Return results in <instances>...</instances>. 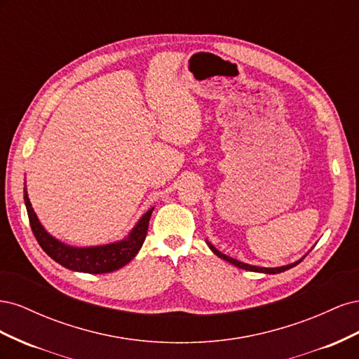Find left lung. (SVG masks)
I'll return each instance as SVG.
<instances>
[{
  "instance_id": "left-lung-1",
  "label": "left lung",
  "mask_w": 359,
  "mask_h": 359,
  "mask_svg": "<svg viewBox=\"0 0 359 359\" xmlns=\"http://www.w3.org/2000/svg\"><path fill=\"white\" fill-rule=\"evenodd\" d=\"M208 245H210V248L212 250V252L219 256V257H222V259H224V260H227V262L229 264H232V265H235V266H238V268H243V269H247V271H255V273H265V274H278V273H283V271H286V269H290V268H293L295 265H298L302 259H299L298 262H295V264H290V265H286V266H278V268H260V266H253V265H248V264H244V262H240V260H236V259H232V257H229V256H226V255H223L222 252H219V250H217L212 244H210L208 243Z\"/></svg>"
}]
</instances>
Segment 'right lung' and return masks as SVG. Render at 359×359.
I'll return each mask as SVG.
<instances>
[{"label":"right lung","mask_w":359,"mask_h":359,"mask_svg":"<svg viewBox=\"0 0 359 359\" xmlns=\"http://www.w3.org/2000/svg\"><path fill=\"white\" fill-rule=\"evenodd\" d=\"M24 201L31 231L34 233L40 247L45 250V253L64 268L88 274L112 273V271H116L127 265L137 255L140 247H142L148 232L149 217L153 214V208L145 212L142 219L135 226V229L130 232L127 240L107 245L78 248L62 244L43 229V226L40 224L37 215L29 203L27 190H24Z\"/></svg>","instance_id":"add662e5"}]
</instances>
